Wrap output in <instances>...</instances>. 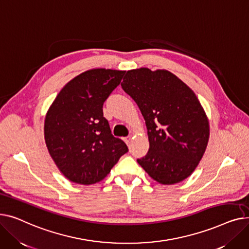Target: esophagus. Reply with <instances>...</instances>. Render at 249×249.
I'll return each instance as SVG.
<instances>
[{
  "label": "esophagus",
  "instance_id": "esophagus-1",
  "mask_svg": "<svg viewBox=\"0 0 249 249\" xmlns=\"http://www.w3.org/2000/svg\"><path fill=\"white\" fill-rule=\"evenodd\" d=\"M130 140H131V136H127V137H125V138H124V141L125 142V143L127 144V143H129V142H130Z\"/></svg>",
  "mask_w": 249,
  "mask_h": 249
}]
</instances>
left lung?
<instances>
[{
    "label": "left lung",
    "mask_w": 249,
    "mask_h": 249,
    "mask_svg": "<svg viewBox=\"0 0 249 249\" xmlns=\"http://www.w3.org/2000/svg\"><path fill=\"white\" fill-rule=\"evenodd\" d=\"M121 85L137 102L148 129L150 149L138 163L160 184L188 178L209 140V122L194 91L164 69L128 70Z\"/></svg>",
    "instance_id": "obj_1"
}]
</instances>
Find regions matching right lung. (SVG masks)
<instances>
[{
    "instance_id": "right-lung-1",
    "label": "right lung",
    "mask_w": 249,
    "mask_h": 249,
    "mask_svg": "<svg viewBox=\"0 0 249 249\" xmlns=\"http://www.w3.org/2000/svg\"><path fill=\"white\" fill-rule=\"evenodd\" d=\"M124 71L97 68L70 80L58 93L44 124V137L57 168L71 182L104 180L128 149L114 138L104 116L105 101Z\"/></svg>"
}]
</instances>
